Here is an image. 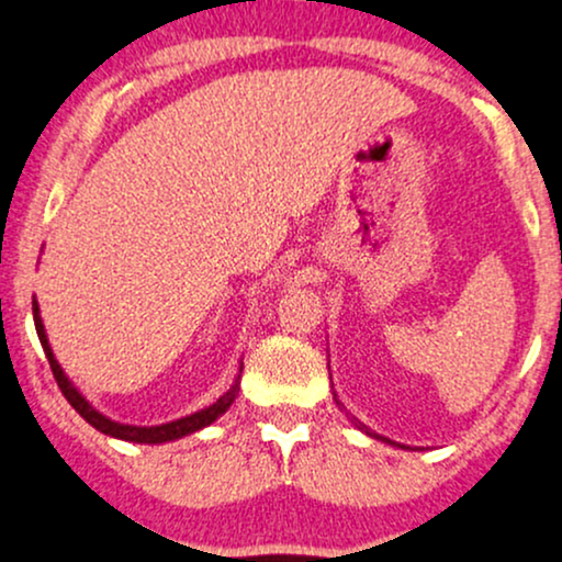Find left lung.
<instances>
[{"instance_id":"left-lung-1","label":"left lung","mask_w":562,"mask_h":562,"mask_svg":"<svg viewBox=\"0 0 562 562\" xmlns=\"http://www.w3.org/2000/svg\"><path fill=\"white\" fill-rule=\"evenodd\" d=\"M335 402H337V394H335ZM337 404H340V402H337ZM356 428H359V431H364L367 437H372V439H380V442H385V445H394V448H404V445H396V442H391L389 437H380V434H372L370 428H367L364 424H359V420H356Z\"/></svg>"}]
</instances>
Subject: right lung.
Returning a JSON list of instances; mask_svg holds the SVG:
<instances>
[{"instance_id":"right-lung-1","label":"right lung","mask_w":562,"mask_h":562,"mask_svg":"<svg viewBox=\"0 0 562 562\" xmlns=\"http://www.w3.org/2000/svg\"><path fill=\"white\" fill-rule=\"evenodd\" d=\"M32 311H34V327H37L40 342H42V348H45L47 361H50L53 378H56L58 389H61V394L66 396V402H69L71 407H75L77 413H80L82 418H86L88 424L95 428V431L106 434V437L125 439V442H138V445L173 442V439H182V437H187V434H195V431H201V428H206V426L214 424V420L220 418V415H225L227 409H231V404L235 402V396H238V391H240V375H238V380H235V383L231 385V391H227V394H222L214 404H209V407L198 409V413H192V415H184V418H179V420H171V424H160V426L117 424V420H112V418H106V415H101L99 409H95L93 404H90L86 396H82L80 391L75 389V383H71L69 378H66V372L61 370V364H58L56 356H53L50 342H47L45 324H42L37 297H34ZM240 370H244V364H240Z\"/></svg>"}]
</instances>
